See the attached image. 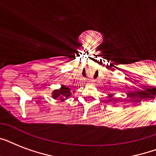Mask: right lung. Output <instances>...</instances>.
Here are the masks:
<instances>
[{"instance_id": "right-lung-1", "label": "right lung", "mask_w": 156, "mask_h": 156, "mask_svg": "<svg viewBox=\"0 0 156 156\" xmlns=\"http://www.w3.org/2000/svg\"><path fill=\"white\" fill-rule=\"evenodd\" d=\"M70 95V89L66 87V86H61V88L60 90H54L53 93H52V98H54V99L58 98L59 100H61V101L68 99Z\"/></svg>"}]
</instances>
